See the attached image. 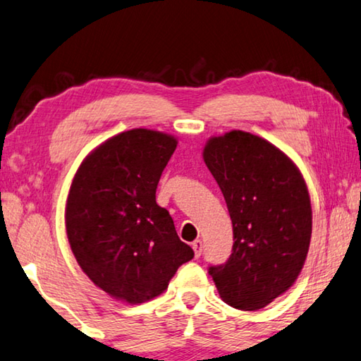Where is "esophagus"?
Instances as JSON below:
<instances>
[{
  "label": "esophagus",
  "mask_w": 361,
  "mask_h": 361,
  "mask_svg": "<svg viewBox=\"0 0 361 361\" xmlns=\"http://www.w3.org/2000/svg\"><path fill=\"white\" fill-rule=\"evenodd\" d=\"M192 248H193V252H195V258H200V255H202V248H203L202 240L193 242L192 243Z\"/></svg>",
  "instance_id": "1"
}]
</instances>
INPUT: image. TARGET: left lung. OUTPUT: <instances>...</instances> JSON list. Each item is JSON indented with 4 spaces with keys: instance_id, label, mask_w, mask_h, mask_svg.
Returning <instances> with one entry per match:
<instances>
[{
    "instance_id": "1",
    "label": "left lung",
    "mask_w": 361,
    "mask_h": 361,
    "mask_svg": "<svg viewBox=\"0 0 361 361\" xmlns=\"http://www.w3.org/2000/svg\"><path fill=\"white\" fill-rule=\"evenodd\" d=\"M203 159L223 192L234 245L224 264L209 266L223 300L255 312L287 292L307 259L312 203L295 163L250 132L212 137Z\"/></svg>"
}]
</instances>
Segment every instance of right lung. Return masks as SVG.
<instances>
[{"label": "right lung", "mask_w": 361, "mask_h": 361, "mask_svg": "<svg viewBox=\"0 0 361 361\" xmlns=\"http://www.w3.org/2000/svg\"><path fill=\"white\" fill-rule=\"evenodd\" d=\"M177 138L132 129L108 138L77 169L66 232L77 263L116 300L137 305L168 289L193 250L177 235L157 187Z\"/></svg>", "instance_id": "add662e5"}]
</instances>
